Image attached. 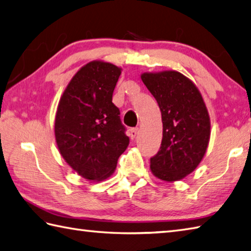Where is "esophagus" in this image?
Masks as SVG:
<instances>
[{
  "label": "esophagus",
  "mask_w": 251,
  "mask_h": 251,
  "mask_svg": "<svg viewBox=\"0 0 251 251\" xmlns=\"http://www.w3.org/2000/svg\"><path fill=\"white\" fill-rule=\"evenodd\" d=\"M138 132H139V129H138L137 127H136V128L130 129V138H131V139H135V138L138 136Z\"/></svg>",
  "instance_id": "esophagus-1"
}]
</instances>
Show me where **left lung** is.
Returning <instances> with one entry per match:
<instances>
[{"label": "left lung", "mask_w": 251, "mask_h": 251, "mask_svg": "<svg viewBox=\"0 0 251 251\" xmlns=\"http://www.w3.org/2000/svg\"><path fill=\"white\" fill-rule=\"evenodd\" d=\"M141 79L162 112L161 149L151 158L156 178L175 182L193 173L204 158L210 139V117L196 85L174 70L145 72Z\"/></svg>", "instance_id": "obj_1"}]
</instances>
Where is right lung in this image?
<instances>
[{
  "instance_id": "obj_1",
  "label": "right lung",
  "mask_w": 251,
  "mask_h": 251,
  "mask_svg": "<svg viewBox=\"0 0 251 251\" xmlns=\"http://www.w3.org/2000/svg\"><path fill=\"white\" fill-rule=\"evenodd\" d=\"M122 68L93 60L74 74L57 106L54 132L58 150L82 178L102 181L115 172L129 145L120 110L112 102Z\"/></svg>"
}]
</instances>
